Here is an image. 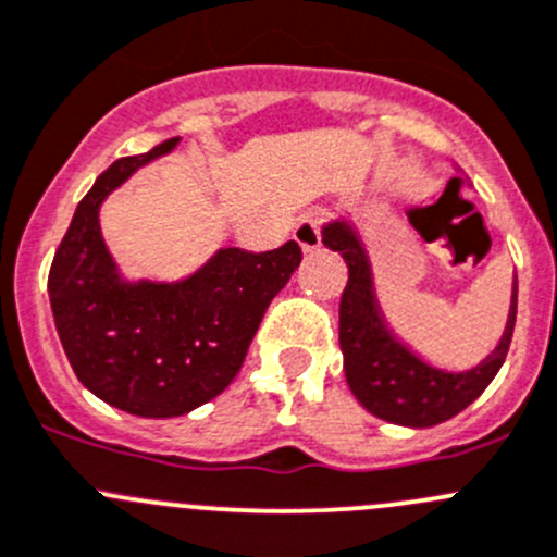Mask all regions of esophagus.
I'll use <instances>...</instances> for the list:
<instances>
[{"label":"esophagus","instance_id":"34e87169","mask_svg":"<svg viewBox=\"0 0 557 557\" xmlns=\"http://www.w3.org/2000/svg\"><path fill=\"white\" fill-rule=\"evenodd\" d=\"M321 225H323L321 214H307V218H301L299 223H296L294 239L299 242L301 250L310 252L321 247Z\"/></svg>","mask_w":557,"mask_h":557}]
</instances>
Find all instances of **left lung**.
Returning a JSON list of instances; mask_svg holds the SVG:
<instances>
[{
	"instance_id": "left-lung-1",
	"label": "left lung",
	"mask_w": 557,
	"mask_h": 557,
	"mask_svg": "<svg viewBox=\"0 0 557 557\" xmlns=\"http://www.w3.org/2000/svg\"><path fill=\"white\" fill-rule=\"evenodd\" d=\"M323 245L348 263V283L339 296V348L350 392L370 413L405 428H433L468 408L498 375L515 334L517 296L495 354L471 372H441L386 334L372 299L370 263L354 231L345 223L326 225Z\"/></svg>"
}]
</instances>
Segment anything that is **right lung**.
Returning a JSON list of instances; mask_svg holds the SVG:
<instances>
[{"label": "right lung", "instance_id": "1", "mask_svg": "<svg viewBox=\"0 0 557 557\" xmlns=\"http://www.w3.org/2000/svg\"><path fill=\"white\" fill-rule=\"evenodd\" d=\"M174 147L169 138L102 171L48 272L53 321L78 381L113 408L147 419L187 413L234 381L269 301L301 263L296 242L263 252L228 247L185 283H119L97 209L138 165Z\"/></svg>", "mask_w": 557, "mask_h": 557}]
</instances>
